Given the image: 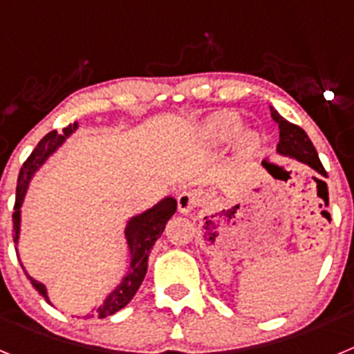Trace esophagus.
<instances>
[{
    "mask_svg": "<svg viewBox=\"0 0 354 354\" xmlns=\"http://www.w3.org/2000/svg\"><path fill=\"white\" fill-rule=\"evenodd\" d=\"M198 205V195L195 192H189V189H183V192L177 195V207L180 212H189Z\"/></svg>",
    "mask_w": 354,
    "mask_h": 354,
    "instance_id": "34e87169",
    "label": "esophagus"
}]
</instances>
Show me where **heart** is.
I'll list each match as a JSON object with an SVG mask.
<instances>
[{
    "mask_svg": "<svg viewBox=\"0 0 354 354\" xmlns=\"http://www.w3.org/2000/svg\"><path fill=\"white\" fill-rule=\"evenodd\" d=\"M241 131V120L237 115L228 113H216L212 117L205 118L202 122V126L198 127V134L202 136V140H205L211 145H220V143H227L230 140H234L239 134ZM257 147V142L253 136L245 134L243 138L239 140V150L241 152H252L253 149Z\"/></svg>",
    "mask_w": 354,
    "mask_h": 354,
    "instance_id": "1",
    "label": "heart"
}]
</instances>
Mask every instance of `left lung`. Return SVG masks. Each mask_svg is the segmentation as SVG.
I'll use <instances>...</instances> for the list:
<instances>
[{
    "label": "left lung",
    "instance_id": "obj_1",
    "mask_svg": "<svg viewBox=\"0 0 354 354\" xmlns=\"http://www.w3.org/2000/svg\"><path fill=\"white\" fill-rule=\"evenodd\" d=\"M271 117L274 118V122L278 124V129H280V143H278L277 147L278 152L305 162V165L314 168V170L319 171L321 175H326V170H324L323 162L319 159L317 150H315L314 143L308 138V134H306L299 126H296L292 122L280 117L278 111H274L273 108H271ZM264 167L268 168V170H271V168H277V165L264 161Z\"/></svg>",
    "mask_w": 354,
    "mask_h": 354
}]
</instances>
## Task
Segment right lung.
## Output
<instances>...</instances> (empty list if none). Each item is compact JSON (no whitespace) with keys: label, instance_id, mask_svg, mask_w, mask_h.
I'll return each mask as SVG.
<instances>
[{"label":"right lung","instance_id":"obj_1","mask_svg":"<svg viewBox=\"0 0 354 354\" xmlns=\"http://www.w3.org/2000/svg\"><path fill=\"white\" fill-rule=\"evenodd\" d=\"M77 129V122L74 124H68L67 127H64V133L58 134V131H51L44 136L39 142V145L35 147V150L31 152L30 158L24 161V165L21 167L17 179V189H15V205H14V214H12V221H14V241L17 243L19 239V225H21V204H23L24 193H26V187L30 184L31 175L35 174L42 162L49 158V156L55 152L62 143L65 142L68 134L72 131ZM175 209H177V202L171 196H167L165 200H161L158 205H154L149 211L142 212V214L131 218L129 223L126 227V239L127 245H129V253H131V266L129 271H127L126 278L122 280L120 286L109 294L106 301L102 303L99 308L92 312L86 317H97L104 319L108 315H113L115 312H118L120 308L127 305V303L133 299V296L136 294V290L142 286L143 278L147 274V262H149V253L154 246L156 241L161 237L162 230H165V225L174 216ZM26 273V271H24ZM26 277L30 278L31 286L35 287L37 292L42 296L46 301L49 303L48 290L44 287V283L37 282L35 278H31L26 273Z\"/></svg>","mask_w":354,"mask_h":354}]
</instances>
